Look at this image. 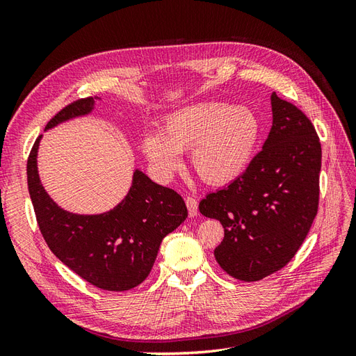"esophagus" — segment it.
Returning <instances> with one entry per match:
<instances>
[{"instance_id": "34e87169", "label": "esophagus", "mask_w": 356, "mask_h": 356, "mask_svg": "<svg viewBox=\"0 0 356 356\" xmlns=\"http://www.w3.org/2000/svg\"><path fill=\"white\" fill-rule=\"evenodd\" d=\"M186 204H187V209H188V213L190 217H196L197 212H199V203L195 197H187L186 199Z\"/></svg>"}]
</instances>
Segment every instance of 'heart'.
<instances>
[{
	"label": "heart",
	"instance_id": "b5f03b06",
	"mask_svg": "<svg viewBox=\"0 0 356 356\" xmlns=\"http://www.w3.org/2000/svg\"><path fill=\"white\" fill-rule=\"evenodd\" d=\"M261 138L258 115L246 105L200 101L170 111L159 134L143 138L144 154L160 174L181 168V153L191 149V166L209 186H225L251 166Z\"/></svg>",
	"mask_w": 356,
	"mask_h": 356
}]
</instances>
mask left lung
Segmentation results:
<instances>
[{"mask_svg": "<svg viewBox=\"0 0 356 356\" xmlns=\"http://www.w3.org/2000/svg\"><path fill=\"white\" fill-rule=\"evenodd\" d=\"M270 101L273 123L261 152L241 178L199 203L202 215L224 227L215 260L245 282L286 266L318 212L322 153L315 127L275 92Z\"/></svg>", "mask_w": 356, "mask_h": 356, "instance_id": "left-lung-1", "label": "left lung"}]
</instances>
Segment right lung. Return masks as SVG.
I'll return each instance as SVG.
<instances>
[{
  "instance_id": "obj_1",
  "label": "right lung",
  "mask_w": 356,
  "mask_h": 356,
  "mask_svg": "<svg viewBox=\"0 0 356 356\" xmlns=\"http://www.w3.org/2000/svg\"><path fill=\"white\" fill-rule=\"evenodd\" d=\"M95 99L75 101L47 123L46 131L75 117L88 115ZM42 135L32 147L26 174L28 190L40 232L59 260L84 281L106 291L138 286L152 272L166 234L187 218V207L172 188L159 186L135 169L132 186L113 209L96 215L62 209L42 187L37 154Z\"/></svg>"
}]
</instances>
